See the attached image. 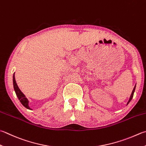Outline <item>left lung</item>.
<instances>
[{"label":"left lung","instance_id":"8db88e82","mask_svg":"<svg viewBox=\"0 0 146 146\" xmlns=\"http://www.w3.org/2000/svg\"><path fill=\"white\" fill-rule=\"evenodd\" d=\"M135 88H136V85H135V87L133 88V91H132V92H131V95H130V98H129V100H128V103H127V105H128V104L129 103H130V102L131 100V99H132V98H133V94H134V92H135Z\"/></svg>","mask_w":146,"mask_h":146}]
</instances>
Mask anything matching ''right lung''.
I'll return each mask as SVG.
<instances>
[{
	"label": "right lung",
	"instance_id": "1",
	"mask_svg": "<svg viewBox=\"0 0 146 146\" xmlns=\"http://www.w3.org/2000/svg\"><path fill=\"white\" fill-rule=\"evenodd\" d=\"M13 86H14V90H15V92L16 94V96H17L19 100L20 101V102L21 103L22 105H23L25 107H26L27 109L32 110V109L30 108L29 105V101L27 98L25 97L23 93H22L21 91L19 88L17 84H16V82L15 80V73L13 74Z\"/></svg>",
	"mask_w": 146,
	"mask_h": 146
}]
</instances>
